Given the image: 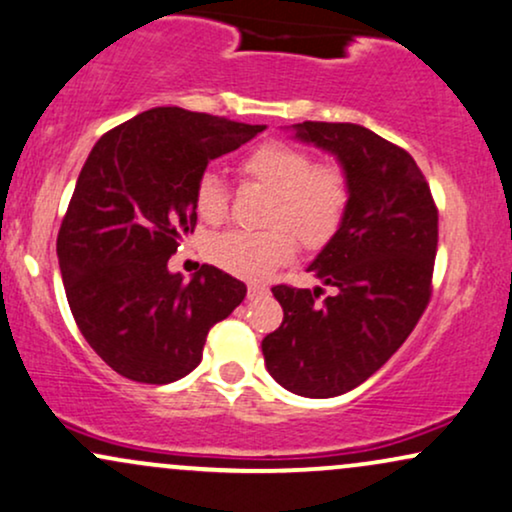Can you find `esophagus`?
I'll return each instance as SVG.
<instances>
[{
    "mask_svg": "<svg viewBox=\"0 0 512 512\" xmlns=\"http://www.w3.org/2000/svg\"><path fill=\"white\" fill-rule=\"evenodd\" d=\"M249 299H258V297H263V294H268V287L266 285H249Z\"/></svg>",
    "mask_w": 512,
    "mask_h": 512,
    "instance_id": "1",
    "label": "esophagus"
}]
</instances>
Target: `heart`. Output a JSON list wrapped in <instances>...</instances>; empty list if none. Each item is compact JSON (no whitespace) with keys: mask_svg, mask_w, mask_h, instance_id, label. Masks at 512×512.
I'll use <instances>...</instances> for the list:
<instances>
[{"mask_svg":"<svg viewBox=\"0 0 512 512\" xmlns=\"http://www.w3.org/2000/svg\"><path fill=\"white\" fill-rule=\"evenodd\" d=\"M242 172L273 191L268 222L282 226L261 232L232 230L210 239L208 256L215 266L239 278L261 280L280 263L290 261L297 239L306 246L326 244L347 213L350 184L335 165H314L306 150L290 143L270 141L251 150ZM198 218L220 222L227 215V189L215 172H203L194 189Z\"/></svg>","mask_w":512,"mask_h":512,"instance_id":"b5f03b06","label":"heart"}]
</instances>
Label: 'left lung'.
Segmentation results:
<instances>
[{
  "instance_id": "8db88e82",
  "label": "left lung",
  "mask_w": 512,
  "mask_h": 512,
  "mask_svg": "<svg viewBox=\"0 0 512 512\" xmlns=\"http://www.w3.org/2000/svg\"><path fill=\"white\" fill-rule=\"evenodd\" d=\"M294 141L338 160L350 203L338 232L309 263L321 287L275 285L278 330L261 342L268 374L302 398L357 388L398 352L431 294L438 213L410 153L359 124L285 126Z\"/></svg>"
}]
</instances>
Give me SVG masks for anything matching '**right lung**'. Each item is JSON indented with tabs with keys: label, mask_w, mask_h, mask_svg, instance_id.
<instances>
[{
	"label": "right lung",
	"mask_w": 512,
	"mask_h": 512,
	"mask_svg": "<svg viewBox=\"0 0 512 512\" xmlns=\"http://www.w3.org/2000/svg\"><path fill=\"white\" fill-rule=\"evenodd\" d=\"M266 126L182 107L129 119L90 150L57 237L76 326L107 366L138 383H172L201 364L208 330L246 285L215 266L191 280L167 261L194 232V189L208 162Z\"/></svg>",
	"instance_id": "right-lung-1"
}]
</instances>
